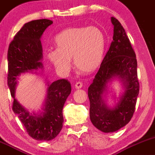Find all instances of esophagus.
<instances>
[{
    "mask_svg": "<svg viewBox=\"0 0 155 155\" xmlns=\"http://www.w3.org/2000/svg\"><path fill=\"white\" fill-rule=\"evenodd\" d=\"M74 87H75V88H78V89H79V88H81L83 87V83L82 82H77L75 83V85H74Z\"/></svg>",
    "mask_w": 155,
    "mask_h": 155,
    "instance_id": "1",
    "label": "esophagus"
}]
</instances>
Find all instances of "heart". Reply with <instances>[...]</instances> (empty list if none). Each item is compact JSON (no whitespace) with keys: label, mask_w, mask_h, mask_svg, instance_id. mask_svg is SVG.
Here are the masks:
<instances>
[{"label":"heart","mask_w":155,"mask_h":155,"mask_svg":"<svg viewBox=\"0 0 155 155\" xmlns=\"http://www.w3.org/2000/svg\"><path fill=\"white\" fill-rule=\"evenodd\" d=\"M55 42L57 50H50L47 55L59 72H69L72 58L78 70L85 74L94 72L100 67L105 36L96 26L67 28L55 36Z\"/></svg>","instance_id":"1"}]
</instances>
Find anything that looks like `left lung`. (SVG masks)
I'll list each match as a JSON object with an SVG mask.
<instances>
[{"instance_id": "obj_1", "label": "left lung", "mask_w": 155, "mask_h": 155, "mask_svg": "<svg viewBox=\"0 0 155 155\" xmlns=\"http://www.w3.org/2000/svg\"><path fill=\"white\" fill-rule=\"evenodd\" d=\"M111 22L114 25L113 41L88 89L90 119L95 127L104 133H114L129 123L140 87L136 55L129 38L117 19L112 17ZM116 77L123 82L125 91L118 103L110 108L103 99L104 94L107 83Z\"/></svg>"}]
</instances>
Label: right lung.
<instances>
[{"label": "right lung", "instance_id": "add662e5", "mask_svg": "<svg viewBox=\"0 0 155 155\" xmlns=\"http://www.w3.org/2000/svg\"><path fill=\"white\" fill-rule=\"evenodd\" d=\"M53 21L47 19L32 20L22 27L10 43L8 50L7 82L14 98L12 110L18 116L28 134L38 140L55 138L62 129L63 107L71 93V83L60 79L48 84L43 111L37 114L29 113L15 97L19 76L22 73L42 68V47L40 41L43 33Z\"/></svg>", "mask_w": 155, "mask_h": 155}]
</instances>
